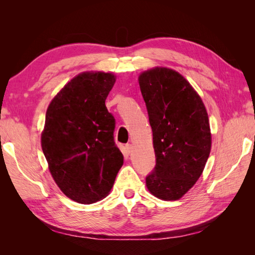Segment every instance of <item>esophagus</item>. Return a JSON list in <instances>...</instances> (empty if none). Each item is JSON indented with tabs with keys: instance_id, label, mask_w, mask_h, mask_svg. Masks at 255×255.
<instances>
[{
	"instance_id": "esophagus-1",
	"label": "esophagus",
	"mask_w": 255,
	"mask_h": 255,
	"mask_svg": "<svg viewBox=\"0 0 255 255\" xmlns=\"http://www.w3.org/2000/svg\"><path fill=\"white\" fill-rule=\"evenodd\" d=\"M125 149H126V152H127L128 154L132 153V151H133V145L130 144V143H127L126 146H125Z\"/></svg>"
}]
</instances>
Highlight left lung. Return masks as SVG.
Here are the masks:
<instances>
[{
  "label": "left lung",
  "mask_w": 255,
  "mask_h": 255,
  "mask_svg": "<svg viewBox=\"0 0 255 255\" xmlns=\"http://www.w3.org/2000/svg\"><path fill=\"white\" fill-rule=\"evenodd\" d=\"M139 86L153 132L156 164L145 176L149 191L172 201L194 186L211 152L208 116L201 98L171 69L139 75Z\"/></svg>",
  "instance_id": "1"
}]
</instances>
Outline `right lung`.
I'll use <instances>...</instances> for the list:
<instances>
[{"label": "right lung", "instance_id": "add662e5", "mask_svg": "<svg viewBox=\"0 0 255 255\" xmlns=\"http://www.w3.org/2000/svg\"><path fill=\"white\" fill-rule=\"evenodd\" d=\"M115 82L112 73L79 74L52 100L45 115L41 146L50 172L78 203L105 198L123 165L114 140L116 120L105 106Z\"/></svg>", "mask_w": 255, "mask_h": 255}]
</instances>
